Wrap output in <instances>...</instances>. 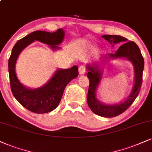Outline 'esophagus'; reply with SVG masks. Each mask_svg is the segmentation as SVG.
<instances>
[{"mask_svg": "<svg viewBox=\"0 0 152 152\" xmlns=\"http://www.w3.org/2000/svg\"><path fill=\"white\" fill-rule=\"evenodd\" d=\"M86 71V66H83V65H81V66H80L79 68H78V72H79L80 75H83L85 74Z\"/></svg>", "mask_w": 152, "mask_h": 152, "instance_id": "1", "label": "esophagus"}]
</instances>
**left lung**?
<instances>
[{
	"instance_id": "obj_1",
	"label": "left lung",
	"mask_w": 152,
	"mask_h": 152,
	"mask_svg": "<svg viewBox=\"0 0 152 152\" xmlns=\"http://www.w3.org/2000/svg\"><path fill=\"white\" fill-rule=\"evenodd\" d=\"M102 38L112 44V45L118 43L126 42L119 47L114 54H106L103 56V58L105 59L126 58L132 62L135 70V84L130 95L121 103L108 105L100 102L96 98L95 95L96 90L100 82L102 72L97 64H95L93 66L87 65V69L88 70L87 76L90 81L87 97L88 106L95 114L110 118L118 116L124 112L137 97L142 82V73L145 63L139 47L135 42L131 41L127 42V38L117 35H104L102 36Z\"/></svg>"
}]
</instances>
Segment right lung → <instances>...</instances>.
<instances>
[{
  "instance_id": "1",
  "label": "right lung",
  "mask_w": 152,
  "mask_h": 152,
  "mask_svg": "<svg viewBox=\"0 0 152 152\" xmlns=\"http://www.w3.org/2000/svg\"><path fill=\"white\" fill-rule=\"evenodd\" d=\"M64 38L62 28L55 32L36 31L19 40L13 47L8 61L10 82L12 93L23 107L36 114L50 112L57 108L67 84L78 75V68L74 66L66 69H57L50 80L41 88L30 89L20 82L15 72L17 57L23 49L35 41L50 46L54 50L59 48V45Z\"/></svg>"
}]
</instances>
